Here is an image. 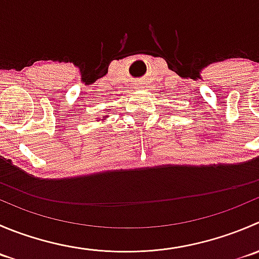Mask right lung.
<instances>
[{"mask_svg": "<svg viewBox=\"0 0 259 259\" xmlns=\"http://www.w3.org/2000/svg\"><path fill=\"white\" fill-rule=\"evenodd\" d=\"M105 119H107V115H104V119L102 120H105Z\"/></svg>", "mask_w": 259, "mask_h": 259, "instance_id": "add662e5", "label": "right lung"}]
</instances>
